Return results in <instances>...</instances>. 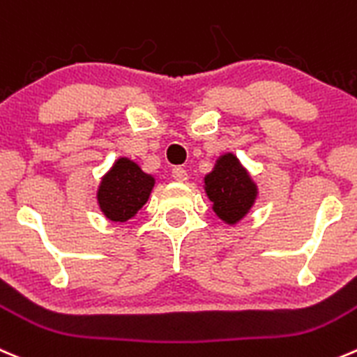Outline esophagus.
<instances>
[{
  "mask_svg": "<svg viewBox=\"0 0 357 357\" xmlns=\"http://www.w3.org/2000/svg\"><path fill=\"white\" fill-rule=\"evenodd\" d=\"M172 178H174L178 183H185L186 179H188V172H186L183 167H174L172 169Z\"/></svg>",
  "mask_w": 357,
  "mask_h": 357,
  "instance_id": "obj_1",
  "label": "esophagus"
}]
</instances>
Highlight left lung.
Masks as SVG:
<instances>
[{
  "mask_svg": "<svg viewBox=\"0 0 357 357\" xmlns=\"http://www.w3.org/2000/svg\"><path fill=\"white\" fill-rule=\"evenodd\" d=\"M202 183L214 214L230 227L238 225L251 213L259 197L251 172L231 151L216 158L213 171L204 176Z\"/></svg>",
  "mask_w": 357,
  "mask_h": 357,
  "instance_id": "1",
  "label": "left lung"
}]
</instances>
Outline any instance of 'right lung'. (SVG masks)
Wrapping results in <instances>:
<instances>
[{
  "label": "right lung",
  "instance_id": "add662e5",
  "mask_svg": "<svg viewBox=\"0 0 357 357\" xmlns=\"http://www.w3.org/2000/svg\"><path fill=\"white\" fill-rule=\"evenodd\" d=\"M155 183V176L144 172L136 160L119 157L102 174L96 200L106 220L126 223L148 202Z\"/></svg>",
  "mask_w": 357,
  "mask_h": 357
}]
</instances>
